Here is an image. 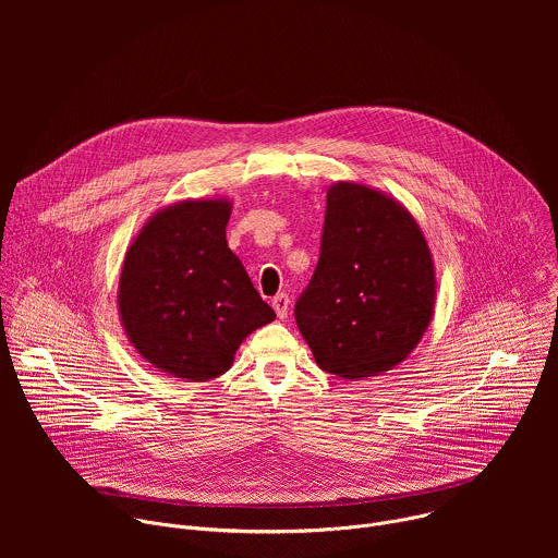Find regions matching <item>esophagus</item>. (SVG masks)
<instances>
[{"instance_id":"obj_1","label":"esophagus","mask_w":558,"mask_h":558,"mask_svg":"<svg viewBox=\"0 0 558 558\" xmlns=\"http://www.w3.org/2000/svg\"><path fill=\"white\" fill-rule=\"evenodd\" d=\"M271 306H274V311H276V315L280 317V320H284V317L289 315V295L287 293H278L274 298Z\"/></svg>"}]
</instances>
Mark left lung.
<instances>
[{
  "mask_svg": "<svg viewBox=\"0 0 558 558\" xmlns=\"http://www.w3.org/2000/svg\"><path fill=\"white\" fill-rule=\"evenodd\" d=\"M435 298V263L413 214L375 187L333 183L320 260L295 302L317 366L366 379L402 364L430 325Z\"/></svg>",
  "mask_w": 558,
  "mask_h": 558,
  "instance_id": "obj_1",
  "label": "left lung"
}]
</instances>
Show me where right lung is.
Instances as JSON below:
<instances>
[{"label": "right lung", "mask_w": 558, "mask_h": 558, "mask_svg": "<svg viewBox=\"0 0 558 558\" xmlns=\"http://www.w3.org/2000/svg\"><path fill=\"white\" fill-rule=\"evenodd\" d=\"M229 214V198L179 201L151 214L125 252L117 291L123 331L172 377L222 375L243 340L276 320L227 247Z\"/></svg>", "instance_id": "1"}]
</instances>
